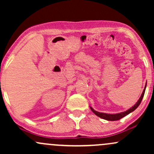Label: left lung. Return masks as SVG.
<instances>
[{
  "instance_id": "8db88e82",
  "label": "left lung",
  "mask_w": 154,
  "mask_h": 154,
  "mask_svg": "<svg viewBox=\"0 0 154 154\" xmlns=\"http://www.w3.org/2000/svg\"><path fill=\"white\" fill-rule=\"evenodd\" d=\"M146 86H145V88H144L142 94H141L140 97L138 100L136 102V103L135 104V105H134L132 107L130 108V109H128L127 111H123V112L117 113V114H106V113H102V112H99V111H95L91 106H90V108H91V111L94 113L95 115L99 116L100 118H102V119L107 120V121H116V120H119L120 119H122V118L124 117V116H125L126 115H128V114H130V113L135 111V109L139 106V105L140 104L141 101H142L143 98V96H144V93H145V91H146Z\"/></svg>"
}]
</instances>
